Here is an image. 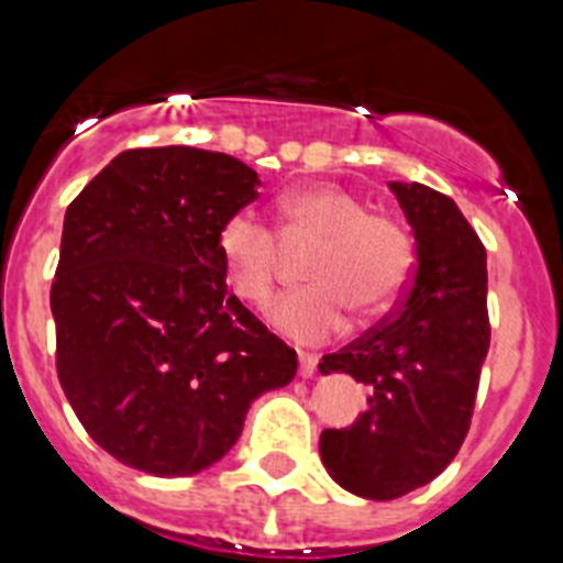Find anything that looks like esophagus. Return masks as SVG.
Returning <instances> with one entry per match:
<instances>
[{
  "instance_id": "1",
  "label": "esophagus",
  "mask_w": 563,
  "mask_h": 563,
  "mask_svg": "<svg viewBox=\"0 0 563 563\" xmlns=\"http://www.w3.org/2000/svg\"><path fill=\"white\" fill-rule=\"evenodd\" d=\"M316 367H318V356L299 354V376H302V378L316 376Z\"/></svg>"
}]
</instances>
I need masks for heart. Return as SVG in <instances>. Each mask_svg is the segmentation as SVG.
Returning a JSON list of instances; mask_svg holds the SVG:
<instances>
[{
  "mask_svg": "<svg viewBox=\"0 0 563 563\" xmlns=\"http://www.w3.org/2000/svg\"><path fill=\"white\" fill-rule=\"evenodd\" d=\"M283 236L316 242L305 261L310 283L280 294L266 321L297 343H321L349 323L360 327L391 313L411 280L413 247L406 229L389 214L367 212L356 192L318 181L283 196ZM218 253L231 288L242 302L269 299L280 266L277 234L250 209H240L218 234Z\"/></svg>",
  "mask_w": 563,
  "mask_h": 563,
  "instance_id": "heart-1",
  "label": "heart"
}]
</instances>
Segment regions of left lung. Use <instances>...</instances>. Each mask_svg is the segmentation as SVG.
I'll list each match as a JSON object with an SVG mask.
<instances>
[{
    "label": "left lung",
    "mask_w": 563,
    "mask_h": 563,
    "mask_svg": "<svg viewBox=\"0 0 563 563\" xmlns=\"http://www.w3.org/2000/svg\"><path fill=\"white\" fill-rule=\"evenodd\" d=\"M417 242V269L395 316L327 354L321 376L345 373L367 387V408L351 428L318 441L329 476L343 490L391 501L433 482L457 455L490 349L487 253L444 192L389 181Z\"/></svg>",
    "instance_id": "left-lung-1"
}]
</instances>
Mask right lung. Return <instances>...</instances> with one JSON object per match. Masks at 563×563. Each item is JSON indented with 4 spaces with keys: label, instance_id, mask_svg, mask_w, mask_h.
<instances>
[{
    "label": "right lung",
    "instance_id": "1",
    "mask_svg": "<svg viewBox=\"0 0 563 563\" xmlns=\"http://www.w3.org/2000/svg\"><path fill=\"white\" fill-rule=\"evenodd\" d=\"M258 174L196 146L128 150L65 212L51 286L56 373L87 433L124 465L192 476L229 455L297 351L225 286L218 234Z\"/></svg>",
    "mask_w": 563,
    "mask_h": 563
}]
</instances>
